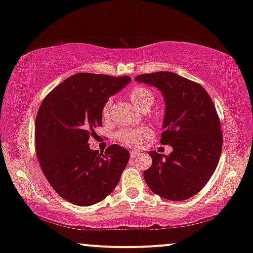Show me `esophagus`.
<instances>
[{
    "mask_svg": "<svg viewBox=\"0 0 253 253\" xmlns=\"http://www.w3.org/2000/svg\"><path fill=\"white\" fill-rule=\"evenodd\" d=\"M139 154H140L139 152H136V151H131V152H130V157L132 158V159H133V158H137Z\"/></svg>",
    "mask_w": 253,
    "mask_h": 253,
    "instance_id": "obj_1",
    "label": "esophagus"
}]
</instances>
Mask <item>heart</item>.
I'll return each instance as SVG.
<instances>
[{
	"label": "heart",
	"mask_w": 253,
	"mask_h": 253,
	"mask_svg": "<svg viewBox=\"0 0 253 253\" xmlns=\"http://www.w3.org/2000/svg\"><path fill=\"white\" fill-rule=\"evenodd\" d=\"M130 100L137 108H140L145 102L153 100V94L143 86H138L130 91ZM109 110V103H106L103 107V116H107ZM152 134L151 130L145 126H133V127H122L115 133V138L121 144L130 147H138L144 143Z\"/></svg>",
	"instance_id": "1"
}]
</instances>
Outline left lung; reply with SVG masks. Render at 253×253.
<instances>
[{"instance_id":"left-lung-1","label":"left lung","mask_w":253,"mask_h":253,"mask_svg":"<svg viewBox=\"0 0 253 253\" xmlns=\"http://www.w3.org/2000/svg\"><path fill=\"white\" fill-rule=\"evenodd\" d=\"M153 86L165 101L161 144L170 145L169 155L150 151L152 166L145 182L162 198L182 202L207 184L219 164L222 132L215 107L202 85L174 72L160 71L134 77Z\"/></svg>"}]
</instances>
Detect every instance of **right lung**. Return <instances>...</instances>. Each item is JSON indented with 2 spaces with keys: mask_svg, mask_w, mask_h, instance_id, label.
<instances>
[{
  "mask_svg": "<svg viewBox=\"0 0 253 253\" xmlns=\"http://www.w3.org/2000/svg\"><path fill=\"white\" fill-rule=\"evenodd\" d=\"M130 77L76 74L43 99L36 119V150L47 181L67 202L91 206L113 192L129 161V151L112 145L105 153L89 148L94 127L110 96Z\"/></svg>",
  "mask_w": 253,
  "mask_h": 253,
  "instance_id": "add662e5",
  "label": "right lung"
}]
</instances>
